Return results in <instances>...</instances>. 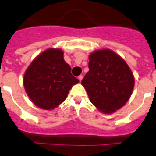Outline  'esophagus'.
Returning a JSON list of instances; mask_svg holds the SVG:
<instances>
[{
    "instance_id": "1",
    "label": "esophagus",
    "mask_w": 156,
    "mask_h": 156,
    "mask_svg": "<svg viewBox=\"0 0 156 156\" xmlns=\"http://www.w3.org/2000/svg\"><path fill=\"white\" fill-rule=\"evenodd\" d=\"M83 75H79V76H78V80H79V82H81V81L83 80Z\"/></svg>"
}]
</instances>
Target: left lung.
<instances>
[{
	"label": "left lung",
	"instance_id": "1",
	"mask_svg": "<svg viewBox=\"0 0 156 156\" xmlns=\"http://www.w3.org/2000/svg\"><path fill=\"white\" fill-rule=\"evenodd\" d=\"M88 67L82 84L90 102L106 114L122 108L134 87L133 74L125 60L110 49L99 50L89 56Z\"/></svg>",
	"mask_w": 156,
	"mask_h": 156
}]
</instances>
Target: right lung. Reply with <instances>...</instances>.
Returning a JSON list of instances; mask_svg holds the SVG:
<instances>
[{
    "mask_svg": "<svg viewBox=\"0 0 156 156\" xmlns=\"http://www.w3.org/2000/svg\"><path fill=\"white\" fill-rule=\"evenodd\" d=\"M62 50L48 48L28 66L23 85L30 100L44 110H51L66 100L73 85L79 82L71 73Z\"/></svg>",
    "mask_w": 156,
    "mask_h": 156,
    "instance_id": "1",
    "label": "right lung"
}]
</instances>
